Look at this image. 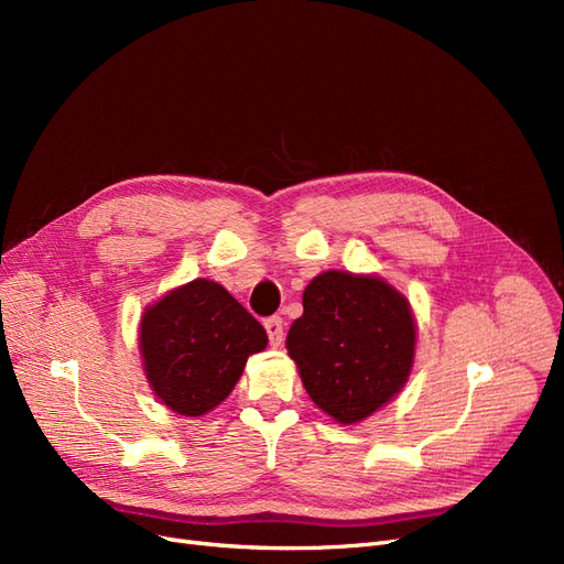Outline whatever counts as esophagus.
Returning a JSON list of instances; mask_svg holds the SVG:
<instances>
[{
	"mask_svg": "<svg viewBox=\"0 0 564 564\" xmlns=\"http://www.w3.org/2000/svg\"><path fill=\"white\" fill-rule=\"evenodd\" d=\"M265 332H268V338H270V346H280L282 338H284V327H282V317H268L265 319Z\"/></svg>",
	"mask_w": 564,
	"mask_h": 564,
	"instance_id": "1",
	"label": "esophagus"
}]
</instances>
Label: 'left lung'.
<instances>
[{"label": "left lung", "instance_id": "1", "mask_svg": "<svg viewBox=\"0 0 564 564\" xmlns=\"http://www.w3.org/2000/svg\"><path fill=\"white\" fill-rule=\"evenodd\" d=\"M416 327L409 301L381 278L329 270L303 292L286 334L311 400L338 423L377 412L406 383Z\"/></svg>", "mask_w": 564, "mask_h": 564}]
</instances>
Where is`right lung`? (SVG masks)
Returning <instances> with one entry per match:
<instances>
[{"mask_svg":"<svg viewBox=\"0 0 564 564\" xmlns=\"http://www.w3.org/2000/svg\"><path fill=\"white\" fill-rule=\"evenodd\" d=\"M268 334L212 280H193L150 305L141 319L145 377L158 398L183 416H202L240 381L249 355Z\"/></svg>","mask_w":564,"mask_h":564,"instance_id":"add662e5","label":"right lung"}]
</instances>
